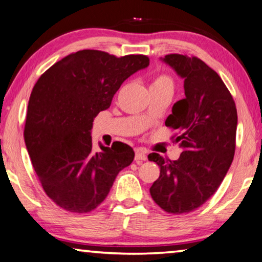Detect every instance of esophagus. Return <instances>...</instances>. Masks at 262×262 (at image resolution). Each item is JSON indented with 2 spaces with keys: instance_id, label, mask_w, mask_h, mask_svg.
Listing matches in <instances>:
<instances>
[{
  "instance_id": "1",
  "label": "esophagus",
  "mask_w": 262,
  "mask_h": 262,
  "mask_svg": "<svg viewBox=\"0 0 262 262\" xmlns=\"http://www.w3.org/2000/svg\"><path fill=\"white\" fill-rule=\"evenodd\" d=\"M147 155H145V152L143 151V150L142 149H136V151H135V161L137 162V163H142V162H144V161H147Z\"/></svg>"
}]
</instances>
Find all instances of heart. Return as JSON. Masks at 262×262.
Here are the masks:
<instances>
[{
  "label": "heart",
  "mask_w": 262,
  "mask_h": 262,
  "mask_svg": "<svg viewBox=\"0 0 262 262\" xmlns=\"http://www.w3.org/2000/svg\"><path fill=\"white\" fill-rule=\"evenodd\" d=\"M151 86H173V82L167 75H159L154 79Z\"/></svg>",
  "instance_id": "b5f03b06"
}]
</instances>
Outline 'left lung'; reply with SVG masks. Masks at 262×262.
Wrapping results in <instances>:
<instances>
[{
    "mask_svg": "<svg viewBox=\"0 0 262 262\" xmlns=\"http://www.w3.org/2000/svg\"><path fill=\"white\" fill-rule=\"evenodd\" d=\"M162 60L185 79V98L173 105L165 121L179 132L172 139L183 152L177 161L149 155L161 168L150 194L168 214H186L210 199L231 165L237 108L219 74L199 57L168 54Z\"/></svg>",
    "mask_w": 262,
    "mask_h": 262,
    "instance_id": "1",
    "label": "left lung"
}]
</instances>
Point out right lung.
I'll return each instance as SVG.
<instances>
[{"mask_svg": "<svg viewBox=\"0 0 262 262\" xmlns=\"http://www.w3.org/2000/svg\"><path fill=\"white\" fill-rule=\"evenodd\" d=\"M148 66L145 55L83 50L39 77L30 96L24 140L43 190L57 206L78 214L96 209L119 172L130 165L134 150L122 142L111 148L99 144L100 151H95L91 128L121 84Z\"/></svg>", "mask_w": 262, "mask_h": 262, "instance_id": "obj_1", "label": "right lung"}]
</instances>
